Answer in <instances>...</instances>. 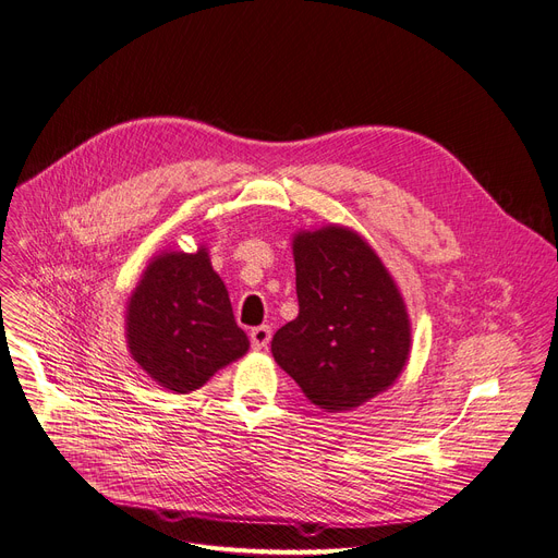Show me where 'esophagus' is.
Wrapping results in <instances>:
<instances>
[{
    "instance_id": "34e87169",
    "label": "esophagus",
    "mask_w": 558,
    "mask_h": 558,
    "mask_svg": "<svg viewBox=\"0 0 558 558\" xmlns=\"http://www.w3.org/2000/svg\"><path fill=\"white\" fill-rule=\"evenodd\" d=\"M268 342H271V326H266V324H262V326H255L253 331H251V344H253V349H266L268 347Z\"/></svg>"
}]
</instances>
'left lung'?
Instances as JSON below:
<instances>
[{
    "mask_svg": "<svg viewBox=\"0 0 558 558\" xmlns=\"http://www.w3.org/2000/svg\"><path fill=\"white\" fill-rule=\"evenodd\" d=\"M299 317L274 336L276 363L326 411L361 407L393 386L411 326L398 284L349 227L294 236Z\"/></svg>",
    "mask_w": 558,
    "mask_h": 558,
    "instance_id": "8db88e82",
    "label": "left lung"
}]
</instances>
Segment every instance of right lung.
Returning <instances> with one entry per match:
<instances>
[{"label":"right lung","instance_id":"obj_1","mask_svg":"<svg viewBox=\"0 0 558 558\" xmlns=\"http://www.w3.org/2000/svg\"><path fill=\"white\" fill-rule=\"evenodd\" d=\"M131 356L158 386L191 393L251 342L209 253H162L142 274L126 311Z\"/></svg>","mask_w":558,"mask_h":558}]
</instances>
